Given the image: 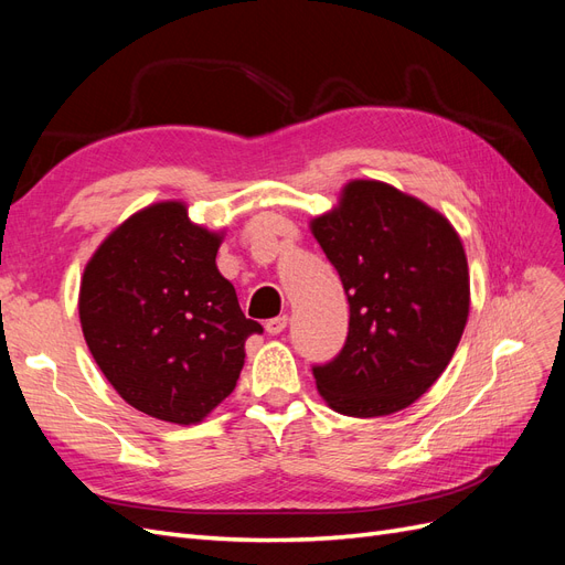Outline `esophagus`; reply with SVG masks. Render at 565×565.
I'll use <instances>...</instances> for the list:
<instances>
[{
  "mask_svg": "<svg viewBox=\"0 0 565 565\" xmlns=\"http://www.w3.org/2000/svg\"><path fill=\"white\" fill-rule=\"evenodd\" d=\"M287 316H278V318H270L266 320V332L268 334H280L285 328H287Z\"/></svg>",
  "mask_w": 565,
  "mask_h": 565,
  "instance_id": "esophagus-1",
  "label": "esophagus"
}]
</instances>
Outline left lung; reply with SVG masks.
Here are the masks:
<instances>
[{"instance_id":"left-lung-1","label":"left lung","mask_w":565,"mask_h":565,"mask_svg":"<svg viewBox=\"0 0 565 565\" xmlns=\"http://www.w3.org/2000/svg\"><path fill=\"white\" fill-rule=\"evenodd\" d=\"M311 233L349 297V337L313 367L334 413L384 417L413 405L446 367L471 303L461 237L438 210L396 185L353 179Z\"/></svg>"}]
</instances>
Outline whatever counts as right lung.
I'll return each mask as SVG.
<instances>
[{
    "mask_svg": "<svg viewBox=\"0 0 565 565\" xmlns=\"http://www.w3.org/2000/svg\"><path fill=\"white\" fill-rule=\"evenodd\" d=\"M226 228L160 200L113 228L84 266L79 324L119 398L156 419L191 426L226 401L245 365V318L216 252Z\"/></svg>",
    "mask_w": 565,
    "mask_h": 565,
    "instance_id": "1",
    "label": "right lung"
}]
</instances>
